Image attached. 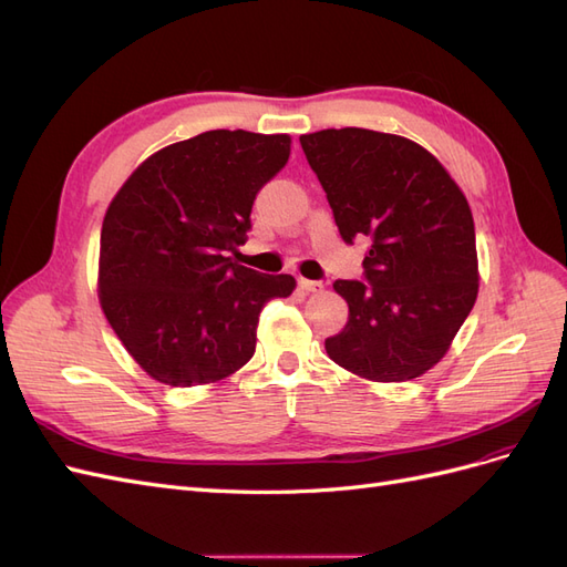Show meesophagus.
<instances>
[{
    "label": "esophagus",
    "instance_id": "obj_1",
    "mask_svg": "<svg viewBox=\"0 0 567 567\" xmlns=\"http://www.w3.org/2000/svg\"><path fill=\"white\" fill-rule=\"evenodd\" d=\"M299 289H301V292H322V282L299 278Z\"/></svg>",
    "mask_w": 567,
    "mask_h": 567
}]
</instances>
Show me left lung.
Returning <instances> with one entry per match:
<instances>
[{
	"mask_svg": "<svg viewBox=\"0 0 567 567\" xmlns=\"http://www.w3.org/2000/svg\"><path fill=\"white\" fill-rule=\"evenodd\" d=\"M339 235L368 239L361 280L332 287L349 303L330 359L373 382H406L444 359L477 299L475 223L465 194L420 144L342 127L301 135Z\"/></svg>",
	"mask_w": 567,
	"mask_h": 567,
	"instance_id": "obj_1",
	"label": "left lung"
}]
</instances>
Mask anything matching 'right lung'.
I'll use <instances>...</instances> for the list:
<instances>
[{
    "mask_svg": "<svg viewBox=\"0 0 567 567\" xmlns=\"http://www.w3.org/2000/svg\"><path fill=\"white\" fill-rule=\"evenodd\" d=\"M289 135L208 131L168 144L109 204L100 303L144 373L171 386L230 378L256 349L261 309L292 275L235 264L258 189L289 158Z\"/></svg>",
    "mask_w": 567,
    "mask_h": 567,
    "instance_id": "right-lung-1",
    "label": "right lung"
}]
</instances>
